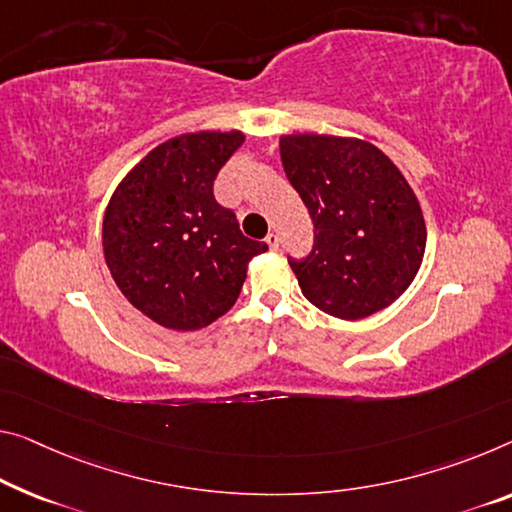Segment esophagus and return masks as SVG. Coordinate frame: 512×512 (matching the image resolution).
<instances>
[{
    "mask_svg": "<svg viewBox=\"0 0 512 512\" xmlns=\"http://www.w3.org/2000/svg\"><path fill=\"white\" fill-rule=\"evenodd\" d=\"M265 242H267V247H270V249H279V235L277 233H267Z\"/></svg>",
    "mask_w": 512,
    "mask_h": 512,
    "instance_id": "obj_1",
    "label": "esophagus"
}]
</instances>
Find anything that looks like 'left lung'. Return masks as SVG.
<instances>
[{"instance_id":"obj_1","label":"left lung","mask_w":512,"mask_h":512,"mask_svg":"<svg viewBox=\"0 0 512 512\" xmlns=\"http://www.w3.org/2000/svg\"><path fill=\"white\" fill-rule=\"evenodd\" d=\"M281 162L313 222L306 258H288L306 300L359 320L398 300L419 272L426 222L380 148L329 135L281 137Z\"/></svg>"}]
</instances>
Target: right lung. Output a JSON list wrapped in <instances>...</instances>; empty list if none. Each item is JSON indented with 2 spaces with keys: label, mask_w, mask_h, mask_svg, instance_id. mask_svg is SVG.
<instances>
[{
  "label": "right lung",
  "mask_w": 512,
  "mask_h": 512,
  "mask_svg": "<svg viewBox=\"0 0 512 512\" xmlns=\"http://www.w3.org/2000/svg\"><path fill=\"white\" fill-rule=\"evenodd\" d=\"M245 135L194 132L153 148L121 180L102 222L109 272L128 302L157 325L192 332L238 300L247 263L267 251L242 235L212 192Z\"/></svg>",
  "instance_id": "right-lung-1"
}]
</instances>
